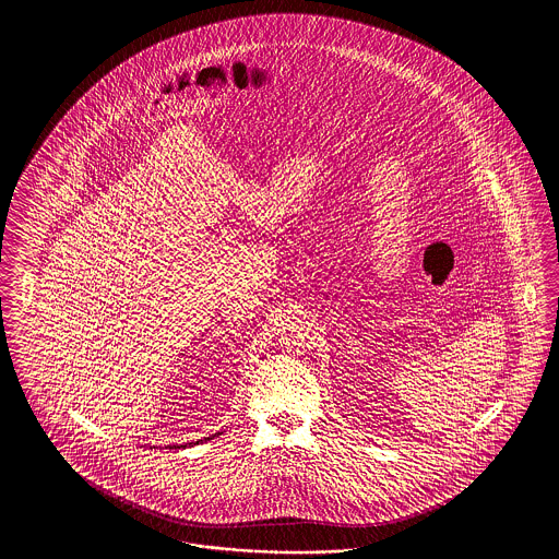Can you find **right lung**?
<instances>
[{"label":"right lung","instance_id":"1","mask_svg":"<svg viewBox=\"0 0 559 559\" xmlns=\"http://www.w3.org/2000/svg\"><path fill=\"white\" fill-rule=\"evenodd\" d=\"M207 440H210V438H207Z\"/></svg>","mask_w":559,"mask_h":559}]
</instances>
